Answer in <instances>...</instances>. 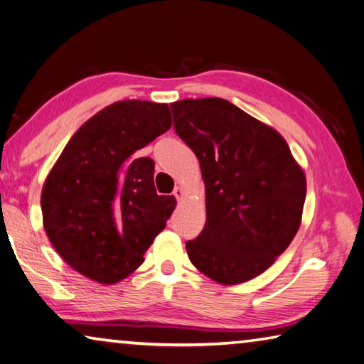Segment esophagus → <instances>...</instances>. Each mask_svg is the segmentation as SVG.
Wrapping results in <instances>:
<instances>
[{
	"label": "esophagus",
	"instance_id": "1",
	"mask_svg": "<svg viewBox=\"0 0 364 364\" xmlns=\"http://www.w3.org/2000/svg\"><path fill=\"white\" fill-rule=\"evenodd\" d=\"M172 195L176 196L177 201H181V200L183 198V195H186V193H183V188H182V187H176V188H174V193H172Z\"/></svg>",
	"mask_w": 364,
	"mask_h": 364
}]
</instances>
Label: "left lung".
Masks as SVG:
<instances>
[{"instance_id": "8db88e82", "label": "left lung", "mask_w": 364, "mask_h": 364, "mask_svg": "<svg viewBox=\"0 0 364 364\" xmlns=\"http://www.w3.org/2000/svg\"><path fill=\"white\" fill-rule=\"evenodd\" d=\"M171 110L206 187V224L187 241L188 257L220 284L250 282L301 227L304 171L282 134L225 99H183Z\"/></svg>"}]
</instances>
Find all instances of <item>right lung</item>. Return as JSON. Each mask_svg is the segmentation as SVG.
Here are the masks:
<instances>
[{"mask_svg": "<svg viewBox=\"0 0 364 364\" xmlns=\"http://www.w3.org/2000/svg\"><path fill=\"white\" fill-rule=\"evenodd\" d=\"M171 124L168 104L114 102L73 134L50 169L41 192L44 230L81 275L121 282L166 227L176 198L156 193L155 163L137 151Z\"/></svg>", "mask_w": 364, "mask_h": 364, "instance_id": "add662e5", "label": "right lung"}]
</instances>
